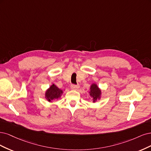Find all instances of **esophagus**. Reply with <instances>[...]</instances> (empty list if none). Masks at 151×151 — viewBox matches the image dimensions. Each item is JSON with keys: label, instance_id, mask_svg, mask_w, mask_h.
I'll use <instances>...</instances> for the list:
<instances>
[{"label": "esophagus", "instance_id": "1", "mask_svg": "<svg viewBox=\"0 0 151 151\" xmlns=\"http://www.w3.org/2000/svg\"><path fill=\"white\" fill-rule=\"evenodd\" d=\"M80 87V86H79V85H73V84H72V85H71V88L72 89V90H77L78 88Z\"/></svg>", "mask_w": 151, "mask_h": 151}]
</instances>
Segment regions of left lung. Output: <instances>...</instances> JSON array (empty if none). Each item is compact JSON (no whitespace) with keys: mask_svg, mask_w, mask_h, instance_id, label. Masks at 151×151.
Masks as SVG:
<instances>
[{"mask_svg":"<svg viewBox=\"0 0 151 151\" xmlns=\"http://www.w3.org/2000/svg\"><path fill=\"white\" fill-rule=\"evenodd\" d=\"M89 93L90 96H91L92 99H93V102L95 103V101L100 99L101 91L99 88V86L96 85V84L93 83L90 86V90L89 91Z\"/></svg>","mask_w":151,"mask_h":151,"instance_id":"obj_1","label":"left lung"}]
</instances>
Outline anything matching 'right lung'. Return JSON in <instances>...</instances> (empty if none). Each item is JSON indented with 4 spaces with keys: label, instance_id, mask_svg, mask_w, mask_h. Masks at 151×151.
Returning <instances> with one entry per match:
<instances>
[{
    "label": "right lung",
    "instance_id": "1",
    "mask_svg": "<svg viewBox=\"0 0 151 151\" xmlns=\"http://www.w3.org/2000/svg\"><path fill=\"white\" fill-rule=\"evenodd\" d=\"M62 94L63 90L58 88L55 84H52L46 90L45 93V98L49 102H52V101L60 98Z\"/></svg>",
    "mask_w": 151,
    "mask_h": 151
}]
</instances>
